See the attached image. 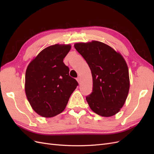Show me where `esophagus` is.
Wrapping results in <instances>:
<instances>
[{"instance_id": "obj_1", "label": "esophagus", "mask_w": 154, "mask_h": 154, "mask_svg": "<svg viewBox=\"0 0 154 154\" xmlns=\"http://www.w3.org/2000/svg\"><path fill=\"white\" fill-rule=\"evenodd\" d=\"M76 80H77V82H78L79 84H80V83H81V80H80V77L77 78H76Z\"/></svg>"}]
</instances>
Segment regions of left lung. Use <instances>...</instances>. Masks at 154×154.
Masks as SVG:
<instances>
[{
  "mask_svg": "<svg viewBox=\"0 0 154 154\" xmlns=\"http://www.w3.org/2000/svg\"><path fill=\"white\" fill-rule=\"evenodd\" d=\"M74 46L91 70L93 90L86 97L91 109L103 117L118 113L130 88L128 68L123 57L99 41L78 42Z\"/></svg>",
  "mask_w": 154,
  "mask_h": 154,
  "instance_id": "1",
  "label": "left lung"
}]
</instances>
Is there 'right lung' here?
<instances>
[{
	"mask_svg": "<svg viewBox=\"0 0 154 154\" xmlns=\"http://www.w3.org/2000/svg\"><path fill=\"white\" fill-rule=\"evenodd\" d=\"M71 48L70 44L50 45L27 67L26 95L32 109L42 117L52 118L62 112L78 85L63 62Z\"/></svg>",
	"mask_w": 154,
	"mask_h": 154,
	"instance_id": "1",
	"label": "right lung"
}]
</instances>
